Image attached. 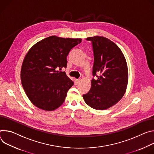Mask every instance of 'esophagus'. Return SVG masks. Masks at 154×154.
<instances>
[{
  "mask_svg": "<svg viewBox=\"0 0 154 154\" xmlns=\"http://www.w3.org/2000/svg\"><path fill=\"white\" fill-rule=\"evenodd\" d=\"M80 81H81L80 79H76V82L77 84H78V83L80 82Z\"/></svg>",
  "mask_w": 154,
  "mask_h": 154,
  "instance_id": "obj_1",
  "label": "esophagus"
}]
</instances>
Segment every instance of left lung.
<instances>
[{
  "instance_id": "8db88e82",
  "label": "left lung",
  "mask_w": 154,
  "mask_h": 154,
  "mask_svg": "<svg viewBox=\"0 0 154 154\" xmlns=\"http://www.w3.org/2000/svg\"><path fill=\"white\" fill-rule=\"evenodd\" d=\"M86 40L92 44V75L97 79H92L90 91L82 97L90 107L105 110L116 104L125 93L128 79L127 62L120 48L108 38L95 36Z\"/></svg>"
}]
</instances>
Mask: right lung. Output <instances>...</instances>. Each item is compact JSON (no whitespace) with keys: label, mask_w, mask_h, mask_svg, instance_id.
I'll return each mask as SVG.
<instances>
[{"label":"right lung","mask_w":154,"mask_h":154,"mask_svg":"<svg viewBox=\"0 0 154 154\" xmlns=\"http://www.w3.org/2000/svg\"><path fill=\"white\" fill-rule=\"evenodd\" d=\"M81 38L51 36L34 45L26 55L21 70L23 89L32 103L45 111H53L63 103L74 84L65 72L70 51Z\"/></svg>","instance_id":"1"}]
</instances>
